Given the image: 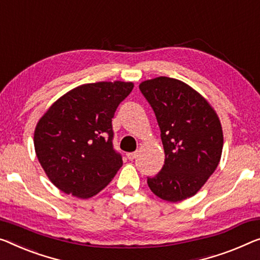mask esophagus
<instances>
[{"mask_svg": "<svg viewBox=\"0 0 260 260\" xmlns=\"http://www.w3.org/2000/svg\"><path fill=\"white\" fill-rule=\"evenodd\" d=\"M138 156V153L137 152H132V153H127V157H128L129 161H133L135 157Z\"/></svg>", "mask_w": 260, "mask_h": 260, "instance_id": "1", "label": "esophagus"}]
</instances>
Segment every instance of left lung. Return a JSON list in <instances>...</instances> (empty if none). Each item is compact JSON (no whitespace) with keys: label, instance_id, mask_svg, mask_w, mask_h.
I'll return each instance as SVG.
<instances>
[{"label":"left lung","instance_id":"obj_1","mask_svg":"<svg viewBox=\"0 0 260 260\" xmlns=\"http://www.w3.org/2000/svg\"><path fill=\"white\" fill-rule=\"evenodd\" d=\"M139 88L152 106L165 149V165L147 183L155 195L180 202L196 195L215 172L223 149L216 111L188 84L169 77L142 81Z\"/></svg>","mask_w":260,"mask_h":260}]
</instances>
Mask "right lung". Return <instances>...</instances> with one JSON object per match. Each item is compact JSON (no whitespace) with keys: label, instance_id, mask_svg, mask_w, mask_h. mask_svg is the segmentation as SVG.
Masks as SVG:
<instances>
[{"label":"right lung","instance_id":"1","mask_svg":"<svg viewBox=\"0 0 260 260\" xmlns=\"http://www.w3.org/2000/svg\"><path fill=\"white\" fill-rule=\"evenodd\" d=\"M132 81H98L72 88L46 110L34 133L35 152L53 185L78 199L102 191L122 166L113 149L112 119Z\"/></svg>","mask_w":260,"mask_h":260}]
</instances>
